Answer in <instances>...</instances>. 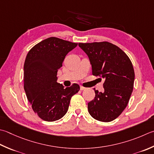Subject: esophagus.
I'll return each instance as SVG.
<instances>
[{
  "instance_id": "1",
  "label": "esophagus",
  "mask_w": 154,
  "mask_h": 154,
  "mask_svg": "<svg viewBox=\"0 0 154 154\" xmlns=\"http://www.w3.org/2000/svg\"><path fill=\"white\" fill-rule=\"evenodd\" d=\"M86 88L85 87H84L83 86H80V90L81 91H83V90H85Z\"/></svg>"
}]
</instances>
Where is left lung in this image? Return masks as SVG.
<instances>
[{
    "instance_id": "1",
    "label": "left lung",
    "mask_w": 154,
    "mask_h": 154,
    "mask_svg": "<svg viewBox=\"0 0 154 154\" xmlns=\"http://www.w3.org/2000/svg\"><path fill=\"white\" fill-rule=\"evenodd\" d=\"M88 56L92 74L102 77L104 91L95 90V97L88 103V111L93 118L109 122L125 109L133 91L134 69L128 56L109 42L79 43Z\"/></svg>"
}]
</instances>
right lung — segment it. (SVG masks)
Here are the masks:
<instances>
[{
    "label": "right lung",
    "instance_id": "right-lung-1",
    "mask_svg": "<svg viewBox=\"0 0 154 154\" xmlns=\"http://www.w3.org/2000/svg\"><path fill=\"white\" fill-rule=\"evenodd\" d=\"M77 46L57 37L41 41L29 51L24 64V89L32 110L44 121L54 122L67 112L78 84L65 88L57 82V71L67 53Z\"/></svg>",
    "mask_w": 154,
    "mask_h": 154
}]
</instances>
